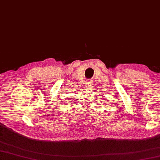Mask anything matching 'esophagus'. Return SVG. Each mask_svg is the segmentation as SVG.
<instances>
[{"label": "esophagus", "instance_id": "1", "mask_svg": "<svg viewBox=\"0 0 160 160\" xmlns=\"http://www.w3.org/2000/svg\"><path fill=\"white\" fill-rule=\"evenodd\" d=\"M86 86H87V89H90L91 88V84H90L89 82H87V83H86Z\"/></svg>", "mask_w": 160, "mask_h": 160}]
</instances>
